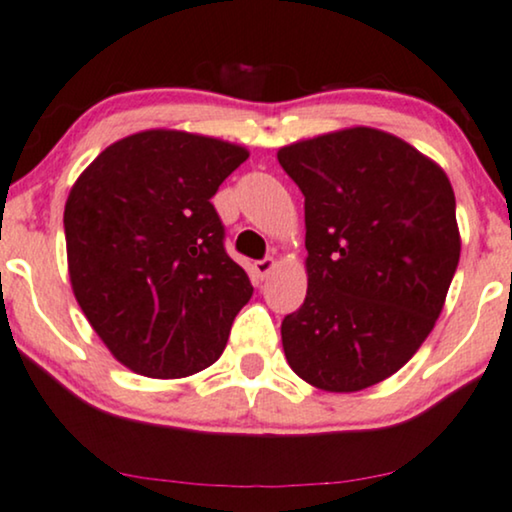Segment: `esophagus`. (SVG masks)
<instances>
[{
	"mask_svg": "<svg viewBox=\"0 0 512 512\" xmlns=\"http://www.w3.org/2000/svg\"><path fill=\"white\" fill-rule=\"evenodd\" d=\"M252 269H255V274L260 276L262 281H264V278H267V276L271 274V271L276 269V262L271 260V257H267V260H260V262H255V267H252Z\"/></svg>",
	"mask_w": 512,
	"mask_h": 512,
	"instance_id": "34e87169",
	"label": "esophagus"
}]
</instances>
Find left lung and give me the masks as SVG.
Listing matches in <instances>:
<instances>
[{"label": "left lung", "instance_id": "8db88e82", "mask_svg": "<svg viewBox=\"0 0 512 512\" xmlns=\"http://www.w3.org/2000/svg\"><path fill=\"white\" fill-rule=\"evenodd\" d=\"M304 196L307 297L281 323L304 383L359 392L418 352L461 257L451 181L435 160L375 127L278 148Z\"/></svg>", "mask_w": 512, "mask_h": 512}]
</instances>
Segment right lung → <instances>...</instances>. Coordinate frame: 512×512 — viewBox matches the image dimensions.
Here are the masks:
<instances>
[{"label":"right lung","instance_id":"obj_1","mask_svg":"<svg viewBox=\"0 0 512 512\" xmlns=\"http://www.w3.org/2000/svg\"><path fill=\"white\" fill-rule=\"evenodd\" d=\"M231 141L144 129L101 151L68 193V276L108 352L146 378L215 364L252 297L210 198L248 160Z\"/></svg>","mask_w":512,"mask_h":512}]
</instances>
